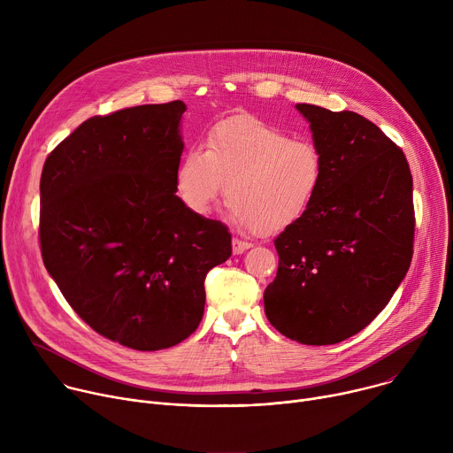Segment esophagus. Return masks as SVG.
<instances>
[{"label": "esophagus", "mask_w": 453, "mask_h": 453, "mask_svg": "<svg viewBox=\"0 0 453 453\" xmlns=\"http://www.w3.org/2000/svg\"><path fill=\"white\" fill-rule=\"evenodd\" d=\"M252 247V243H249V242H245V240H240V238H234L233 240V252L234 254H242V252H245L247 249H250Z\"/></svg>", "instance_id": "obj_1"}]
</instances>
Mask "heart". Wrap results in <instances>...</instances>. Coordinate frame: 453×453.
I'll list each match as a JSON object with an SVG mask.
<instances>
[{"label":"heart","mask_w":453,"mask_h":453,"mask_svg":"<svg viewBox=\"0 0 453 453\" xmlns=\"http://www.w3.org/2000/svg\"><path fill=\"white\" fill-rule=\"evenodd\" d=\"M320 150L292 140L256 116L220 119L206 150L188 149L175 168V193L186 210L208 215L227 184V213L245 231H285L301 222L325 184Z\"/></svg>","instance_id":"b5f03b06"}]
</instances>
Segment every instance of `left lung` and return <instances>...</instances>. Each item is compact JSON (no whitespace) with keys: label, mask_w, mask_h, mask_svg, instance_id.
I'll return each mask as SVG.
<instances>
[{"label":"left lung","mask_w":453,"mask_h":453,"mask_svg":"<svg viewBox=\"0 0 453 453\" xmlns=\"http://www.w3.org/2000/svg\"><path fill=\"white\" fill-rule=\"evenodd\" d=\"M326 165L310 213L276 240L280 267L265 315L308 346L364 330L403 281L414 240L412 175L405 154L364 116L297 104Z\"/></svg>","instance_id":"left-lung-1"}]
</instances>
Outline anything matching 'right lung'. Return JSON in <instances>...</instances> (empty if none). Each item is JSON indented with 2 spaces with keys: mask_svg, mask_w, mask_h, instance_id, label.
<instances>
[{
  "mask_svg": "<svg viewBox=\"0 0 453 453\" xmlns=\"http://www.w3.org/2000/svg\"><path fill=\"white\" fill-rule=\"evenodd\" d=\"M184 111L175 100L89 118L41 175L46 271L95 332L138 351L197 330L206 274L233 250L222 222L175 196Z\"/></svg>",
  "mask_w": 453,
  "mask_h": 453,
  "instance_id": "right-lung-1",
  "label": "right lung"
}]
</instances>
